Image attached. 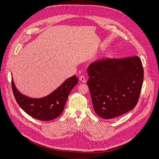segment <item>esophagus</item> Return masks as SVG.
<instances>
[{
  "label": "esophagus",
  "instance_id": "1",
  "mask_svg": "<svg viewBox=\"0 0 159 159\" xmlns=\"http://www.w3.org/2000/svg\"><path fill=\"white\" fill-rule=\"evenodd\" d=\"M79 80L80 82H82V83H85V82H86V79H85V77L84 75H81L79 77Z\"/></svg>",
  "mask_w": 159,
  "mask_h": 159
}]
</instances>
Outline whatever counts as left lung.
I'll use <instances>...</instances> for the list:
<instances>
[{
	"label": "left lung",
	"instance_id": "left-lung-1",
	"mask_svg": "<svg viewBox=\"0 0 159 159\" xmlns=\"http://www.w3.org/2000/svg\"><path fill=\"white\" fill-rule=\"evenodd\" d=\"M87 74L94 110L101 118L119 116L137 105L144 76L139 57L99 59L89 65Z\"/></svg>",
	"mask_w": 159,
	"mask_h": 159
}]
</instances>
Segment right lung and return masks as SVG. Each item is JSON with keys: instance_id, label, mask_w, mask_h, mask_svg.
<instances>
[{"instance_id": "add662e5", "label": "right lung", "mask_w": 159, "mask_h": 159, "mask_svg": "<svg viewBox=\"0 0 159 159\" xmlns=\"http://www.w3.org/2000/svg\"><path fill=\"white\" fill-rule=\"evenodd\" d=\"M77 83L78 78L74 75L66 79L53 93L41 98H31L21 94L16 87L12 77L11 84L16 101L22 110L35 119L50 121L61 114L70 91Z\"/></svg>"}]
</instances>
